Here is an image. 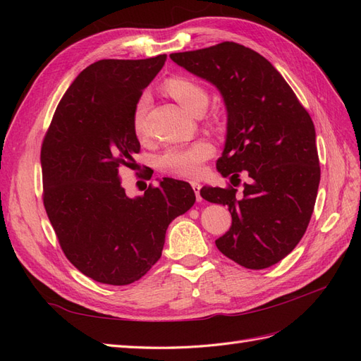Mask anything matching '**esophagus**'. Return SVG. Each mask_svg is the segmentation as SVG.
Segmentation results:
<instances>
[{
  "label": "esophagus",
  "mask_w": 361,
  "mask_h": 361,
  "mask_svg": "<svg viewBox=\"0 0 361 361\" xmlns=\"http://www.w3.org/2000/svg\"><path fill=\"white\" fill-rule=\"evenodd\" d=\"M191 187H192V190H194V192H195V197H197V202H200V200H202V197H200V188H202V185H200L199 182L192 180V182H191Z\"/></svg>",
  "instance_id": "obj_1"
}]
</instances>
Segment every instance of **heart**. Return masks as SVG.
<instances>
[{"mask_svg":"<svg viewBox=\"0 0 361 361\" xmlns=\"http://www.w3.org/2000/svg\"><path fill=\"white\" fill-rule=\"evenodd\" d=\"M167 93L176 101L185 111L192 113L195 105L207 102V93L199 84L185 78H173L166 84ZM150 105L149 94H141L134 108V130L138 137L146 133L145 117ZM214 149L211 143L204 140L194 141L190 145L171 146L159 157V166L171 174L180 178H197L203 171V162L211 158Z\"/></svg>","mask_w":361,"mask_h":361,"instance_id":"heart-1","label":"heart"}]
</instances>
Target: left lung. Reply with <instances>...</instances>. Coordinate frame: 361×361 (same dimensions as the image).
Returning <instances> with one entry per match:
<instances>
[{
  "label": "left lung",
  "mask_w": 361,
  "mask_h": 361,
  "mask_svg": "<svg viewBox=\"0 0 361 361\" xmlns=\"http://www.w3.org/2000/svg\"><path fill=\"white\" fill-rule=\"evenodd\" d=\"M170 59L223 96L227 133L216 170L232 183L239 171L250 178L241 194L232 187L200 190L204 200L227 204L232 214V227L215 241L218 250L248 269L277 264L301 241L321 180L309 113L279 71L239 43Z\"/></svg>",
  "instance_id": "8db88e82"
}]
</instances>
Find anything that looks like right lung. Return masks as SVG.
<instances>
[{
	"instance_id": "1",
	"label": "right lung",
	"mask_w": 361,
	"mask_h": 361,
	"mask_svg": "<svg viewBox=\"0 0 361 361\" xmlns=\"http://www.w3.org/2000/svg\"><path fill=\"white\" fill-rule=\"evenodd\" d=\"M167 56L99 60L61 97L40 152L43 204L71 264L94 281L125 286L161 257L174 218L191 209L188 182L164 178L129 197L120 170L135 166L134 108Z\"/></svg>"
}]
</instances>
